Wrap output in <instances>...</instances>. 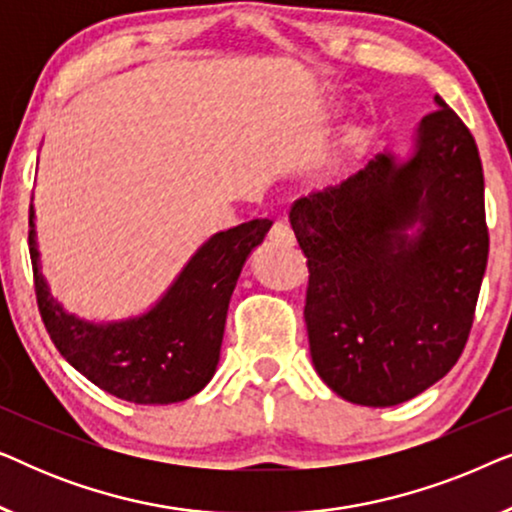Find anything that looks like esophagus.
<instances>
[{"instance_id":"obj_1","label":"esophagus","mask_w":512,"mask_h":512,"mask_svg":"<svg viewBox=\"0 0 512 512\" xmlns=\"http://www.w3.org/2000/svg\"><path fill=\"white\" fill-rule=\"evenodd\" d=\"M270 240L289 244V247H293V244H296V235H293V230H291L289 223H286V221H275V226H272V230H270Z\"/></svg>"}]
</instances>
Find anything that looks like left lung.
<instances>
[{
    "instance_id": "1",
    "label": "left lung",
    "mask_w": 512,
    "mask_h": 512,
    "mask_svg": "<svg viewBox=\"0 0 512 512\" xmlns=\"http://www.w3.org/2000/svg\"><path fill=\"white\" fill-rule=\"evenodd\" d=\"M433 102L408 158L377 153L289 214L310 268L314 368L335 394L368 408L410 401L450 373L487 268L478 146L443 97Z\"/></svg>"
}]
</instances>
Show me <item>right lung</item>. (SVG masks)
Listing matches in <instances>:
<instances>
[{"label": "right lung", "mask_w": 512, "mask_h": 512, "mask_svg": "<svg viewBox=\"0 0 512 512\" xmlns=\"http://www.w3.org/2000/svg\"><path fill=\"white\" fill-rule=\"evenodd\" d=\"M270 226L268 219H254L212 235L151 310L95 324L69 314L51 296L30 205L34 291L46 331L58 352L107 394L139 405L186 401L216 373L230 296Z\"/></svg>", "instance_id": "right-lung-1"}]
</instances>
